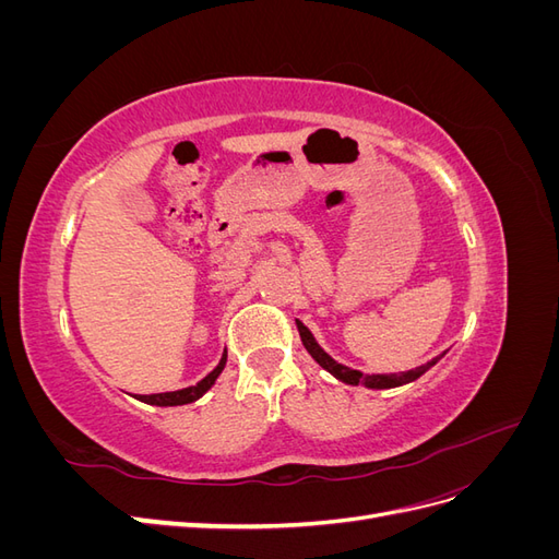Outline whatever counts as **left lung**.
<instances>
[{
  "mask_svg": "<svg viewBox=\"0 0 559 559\" xmlns=\"http://www.w3.org/2000/svg\"><path fill=\"white\" fill-rule=\"evenodd\" d=\"M296 326H298V333H300V341H302V345H306V349L312 354V359H314L321 368H326L333 378H337V380L345 382V384H366V386H370V389L401 386V384H405V382L417 380L421 373H425V370H429L438 359H441V357H438V359H433V361H429V364H425V366H419V368H415V370H405V373L364 376V373H359V370H352V368H347V366H343V364L333 361V359L329 357V354L317 345L312 333H310L306 326H302L300 321H296Z\"/></svg>",
  "mask_w": 559,
  "mask_h": 559,
  "instance_id": "1",
  "label": "left lung"
}]
</instances>
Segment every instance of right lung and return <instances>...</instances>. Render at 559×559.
Masks as SVG:
<instances>
[{
	"mask_svg": "<svg viewBox=\"0 0 559 559\" xmlns=\"http://www.w3.org/2000/svg\"><path fill=\"white\" fill-rule=\"evenodd\" d=\"M226 357L228 354L224 352V357H222V361H218V366L212 370V373L207 376V378H202L198 384H193V386H186V389H179V392H165V394H148V396H138L140 401H144V403H148V405H183V403H193V401H198L202 394L207 392V389L216 382V378L222 376V370H224V366H226Z\"/></svg>",
	"mask_w": 559,
	"mask_h": 559,
	"instance_id": "right-lung-1",
	"label": "right lung"
}]
</instances>
